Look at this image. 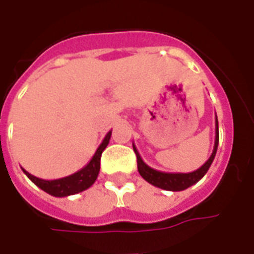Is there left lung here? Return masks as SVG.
Instances as JSON below:
<instances>
[{
  "instance_id": "1",
  "label": "left lung",
  "mask_w": 254,
  "mask_h": 254,
  "mask_svg": "<svg viewBox=\"0 0 254 254\" xmlns=\"http://www.w3.org/2000/svg\"><path fill=\"white\" fill-rule=\"evenodd\" d=\"M215 127H215V144H213L212 154H211L207 162L200 169L191 171V173H163V171L155 170V169L144 163V160L141 159V156L138 154L136 145L133 144V151H134V154L137 156V170L140 173V176L143 177L145 181L149 182L151 185L171 191L185 190V189H188L191 185L197 184L202 177L207 174L208 169L211 167L213 159H215V155H216V149H218L219 144L218 117L215 120Z\"/></svg>"
}]
</instances>
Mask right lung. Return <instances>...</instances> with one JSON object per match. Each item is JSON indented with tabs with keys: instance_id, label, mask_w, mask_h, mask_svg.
<instances>
[{
	"instance_id": "1",
	"label": "right lung",
	"mask_w": 254,
	"mask_h": 254,
	"mask_svg": "<svg viewBox=\"0 0 254 254\" xmlns=\"http://www.w3.org/2000/svg\"><path fill=\"white\" fill-rule=\"evenodd\" d=\"M110 137L111 130L105 136L103 141L100 143L96 152L92 156V159L89 160L83 169H80V170L76 171L74 174H70V176L58 178V180H42V178H38V177L30 174L24 169H21V170L24 171L25 176L28 177L36 187L41 188L42 190H45L52 196L66 197L70 196V194H76V193H80V191L88 189L89 187H92L94 182L96 181L100 170V156H102V152L105 151L107 144L110 141Z\"/></svg>"
}]
</instances>
